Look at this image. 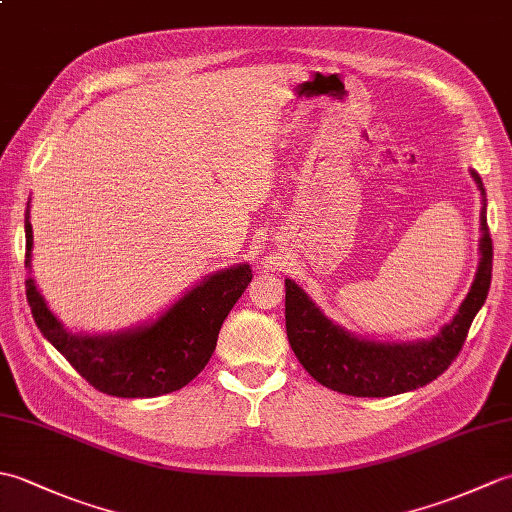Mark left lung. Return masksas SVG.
Listing matches in <instances>:
<instances>
[{
  "label": "left lung",
  "instance_id": "8db88e82",
  "mask_svg": "<svg viewBox=\"0 0 512 512\" xmlns=\"http://www.w3.org/2000/svg\"><path fill=\"white\" fill-rule=\"evenodd\" d=\"M473 178L482 189L477 173ZM482 231V262L471 292L453 321L431 341L385 345L356 339L325 319L306 292L286 279V332L299 363L323 387L363 398L396 396L436 380L458 358L475 314L484 306L491 288L493 239L484 217Z\"/></svg>",
  "mask_w": 512,
  "mask_h": 512
}]
</instances>
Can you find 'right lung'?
Listing matches in <instances>:
<instances>
[{"instance_id": "right-lung-1", "label": "right lung", "mask_w": 512, "mask_h": 512, "mask_svg": "<svg viewBox=\"0 0 512 512\" xmlns=\"http://www.w3.org/2000/svg\"><path fill=\"white\" fill-rule=\"evenodd\" d=\"M30 250L32 226L26 217V257ZM250 279L253 273L246 264L222 270L184 295L156 323L99 339L65 330L32 279L26 281V297L37 328L94 389L118 398H154L182 389L202 372L215 352L224 319Z\"/></svg>"}]
</instances>
